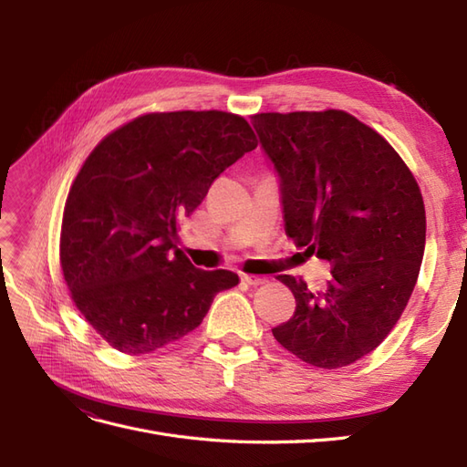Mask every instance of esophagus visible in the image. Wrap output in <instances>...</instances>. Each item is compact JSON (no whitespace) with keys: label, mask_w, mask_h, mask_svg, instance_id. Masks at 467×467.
Masks as SVG:
<instances>
[{"label":"esophagus","mask_w":467,"mask_h":467,"mask_svg":"<svg viewBox=\"0 0 467 467\" xmlns=\"http://www.w3.org/2000/svg\"><path fill=\"white\" fill-rule=\"evenodd\" d=\"M242 280L245 282V285H249V286H261V285H265L266 282V278H263V276H257V275H242Z\"/></svg>","instance_id":"34e87169"}]
</instances>
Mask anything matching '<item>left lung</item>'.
<instances>
[{"label": "left lung", "instance_id": "8db88e82", "mask_svg": "<svg viewBox=\"0 0 467 467\" xmlns=\"http://www.w3.org/2000/svg\"><path fill=\"white\" fill-rule=\"evenodd\" d=\"M251 120L280 181L286 235L333 265L323 292L278 276L296 312L273 335L307 364L348 366L384 341L417 285L427 235L419 185L398 151L345 110Z\"/></svg>", "mask_w": 467, "mask_h": 467}]
</instances>
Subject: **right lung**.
<instances>
[{
	"label": "right lung",
	"mask_w": 467,
	"mask_h": 467,
	"mask_svg": "<svg viewBox=\"0 0 467 467\" xmlns=\"http://www.w3.org/2000/svg\"><path fill=\"white\" fill-rule=\"evenodd\" d=\"M257 148L244 117L151 112L101 140L69 189L60 235L66 285L81 316L126 355H146L199 327L232 271L196 268L177 222L214 179Z\"/></svg>",
	"instance_id": "1"
}]
</instances>
